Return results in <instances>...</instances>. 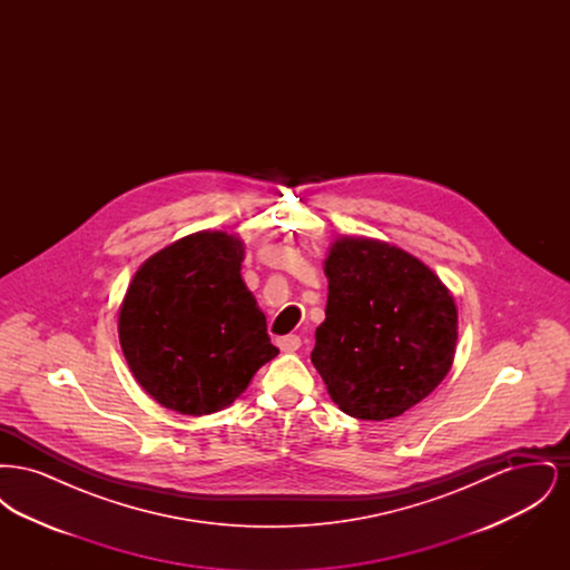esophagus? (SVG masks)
<instances>
[{"label": "esophagus", "instance_id": "34e87169", "mask_svg": "<svg viewBox=\"0 0 570 570\" xmlns=\"http://www.w3.org/2000/svg\"><path fill=\"white\" fill-rule=\"evenodd\" d=\"M277 346L282 353H295L301 346V337L298 335H284V337H277Z\"/></svg>", "mask_w": 570, "mask_h": 570}]
</instances>
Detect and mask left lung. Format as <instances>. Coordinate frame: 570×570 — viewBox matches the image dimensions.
<instances>
[{
  "label": "left lung",
  "instance_id": "1",
  "mask_svg": "<svg viewBox=\"0 0 570 570\" xmlns=\"http://www.w3.org/2000/svg\"><path fill=\"white\" fill-rule=\"evenodd\" d=\"M325 321L312 363L342 412L386 421L449 374L458 305L425 263L372 237H335L325 258Z\"/></svg>",
  "mask_w": 570,
  "mask_h": 570
}]
</instances>
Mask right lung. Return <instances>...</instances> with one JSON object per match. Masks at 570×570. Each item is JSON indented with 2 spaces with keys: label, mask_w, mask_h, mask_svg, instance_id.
<instances>
[{
  "label": "right lung",
  "mask_w": 570,
  "mask_h": 570,
  "mask_svg": "<svg viewBox=\"0 0 570 570\" xmlns=\"http://www.w3.org/2000/svg\"><path fill=\"white\" fill-rule=\"evenodd\" d=\"M245 244L198 230L149 256L119 305V344L136 382L179 414L230 406L277 348L242 277Z\"/></svg>",
  "instance_id": "add662e5"
}]
</instances>
